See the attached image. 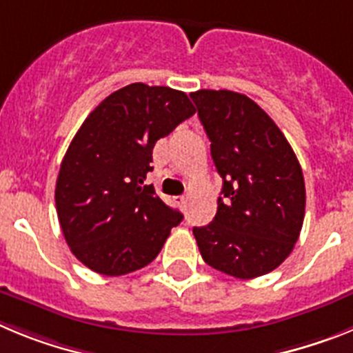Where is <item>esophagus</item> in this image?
<instances>
[{"label": "esophagus", "mask_w": 353, "mask_h": 353, "mask_svg": "<svg viewBox=\"0 0 353 353\" xmlns=\"http://www.w3.org/2000/svg\"><path fill=\"white\" fill-rule=\"evenodd\" d=\"M174 203L179 205L180 208H185L187 198H185V196H176V198H174Z\"/></svg>", "instance_id": "1"}]
</instances>
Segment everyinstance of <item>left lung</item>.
Returning a JSON list of instances; mask_svg holds the SVG:
<instances>
[{"label":"left lung","instance_id":"1","mask_svg":"<svg viewBox=\"0 0 353 353\" xmlns=\"http://www.w3.org/2000/svg\"><path fill=\"white\" fill-rule=\"evenodd\" d=\"M191 99L223 179L214 221L192 230L199 252L239 279L272 272L293 251L304 223L301 164L285 134L249 97L198 90Z\"/></svg>","mask_w":353,"mask_h":353}]
</instances>
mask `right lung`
Masks as SVG:
<instances>
[{
    "label": "right lung",
    "mask_w": 353,
    "mask_h": 353,
    "mask_svg": "<svg viewBox=\"0 0 353 353\" xmlns=\"http://www.w3.org/2000/svg\"><path fill=\"white\" fill-rule=\"evenodd\" d=\"M194 111L183 92L132 83L83 121L61 161L54 199L68 248L93 272L143 269L183 219L143 182L154 170L155 143Z\"/></svg>",
    "instance_id": "1"
}]
</instances>
